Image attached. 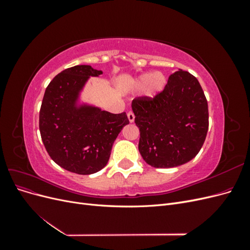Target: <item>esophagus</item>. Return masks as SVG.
Instances as JSON below:
<instances>
[{
	"label": "esophagus",
	"instance_id": "1",
	"mask_svg": "<svg viewBox=\"0 0 250 250\" xmlns=\"http://www.w3.org/2000/svg\"><path fill=\"white\" fill-rule=\"evenodd\" d=\"M127 117H128V120H129V122L132 123L134 121V113L132 111H129L127 113Z\"/></svg>",
	"mask_w": 250,
	"mask_h": 250
}]
</instances>
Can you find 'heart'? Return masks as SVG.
Returning a JSON list of instances; mask_svg holds the SVG:
<instances>
[{
  "instance_id": "obj_1",
  "label": "heart",
  "mask_w": 250,
  "mask_h": 250,
  "mask_svg": "<svg viewBox=\"0 0 250 250\" xmlns=\"http://www.w3.org/2000/svg\"><path fill=\"white\" fill-rule=\"evenodd\" d=\"M166 84V77L160 72L157 73H147L139 77L135 82V85L138 87H145L146 93L149 96H154L160 93Z\"/></svg>"
}]
</instances>
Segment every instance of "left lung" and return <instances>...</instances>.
Returning <instances> with one entry per match:
<instances>
[{
    "instance_id": "8db88e82",
    "label": "left lung",
    "mask_w": 250,
    "mask_h": 250,
    "mask_svg": "<svg viewBox=\"0 0 250 250\" xmlns=\"http://www.w3.org/2000/svg\"><path fill=\"white\" fill-rule=\"evenodd\" d=\"M134 123L139 150L154 168H173L198 154L208 129V107L199 81L187 71L170 75L162 92L137 97Z\"/></svg>"
}]
</instances>
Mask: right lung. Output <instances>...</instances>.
Instances as JSON below:
<instances>
[{
	"label": "right lung",
	"mask_w": 250,
	"mask_h": 250,
	"mask_svg": "<svg viewBox=\"0 0 250 250\" xmlns=\"http://www.w3.org/2000/svg\"><path fill=\"white\" fill-rule=\"evenodd\" d=\"M101 74L90 65L65 69L49 83L40 110V131L50 157L62 168L81 175L106 166L113 142L129 124L126 112L115 115L75 106L87 78Z\"/></svg>",
	"instance_id": "obj_1"
}]
</instances>
